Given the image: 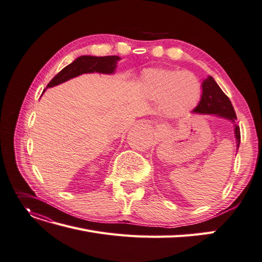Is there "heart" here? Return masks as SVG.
Segmentation results:
<instances>
[{"mask_svg":"<svg viewBox=\"0 0 262 262\" xmlns=\"http://www.w3.org/2000/svg\"><path fill=\"white\" fill-rule=\"evenodd\" d=\"M142 86L146 95L162 102L169 117H183L197 106L201 89L197 77L189 72L149 69L143 72Z\"/></svg>","mask_w":262,"mask_h":262,"instance_id":"heart-1","label":"heart"}]
</instances>
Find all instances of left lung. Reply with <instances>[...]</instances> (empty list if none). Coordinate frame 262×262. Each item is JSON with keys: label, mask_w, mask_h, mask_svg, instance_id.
<instances>
[{"label": "left lung", "mask_w": 262, "mask_h": 262, "mask_svg": "<svg viewBox=\"0 0 262 262\" xmlns=\"http://www.w3.org/2000/svg\"><path fill=\"white\" fill-rule=\"evenodd\" d=\"M196 114H206V115H216L225 119L230 120L234 126V137H236L237 150L240 145V128L234 123L237 119L233 106L226 94L221 91L219 85L211 76H208L203 82V94L201 99L195 110Z\"/></svg>", "instance_id": "left-lung-1"}]
</instances>
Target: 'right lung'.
<instances>
[{"label": "right lung", "instance_id": "right-lung-1", "mask_svg": "<svg viewBox=\"0 0 262 262\" xmlns=\"http://www.w3.org/2000/svg\"><path fill=\"white\" fill-rule=\"evenodd\" d=\"M119 59L120 57L118 56H79L73 63L64 67L57 75L53 77V79L46 86V89L62 84L66 80L82 75L85 73L97 72L102 74H113L115 73Z\"/></svg>", "mask_w": 262, "mask_h": 262}]
</instances>
